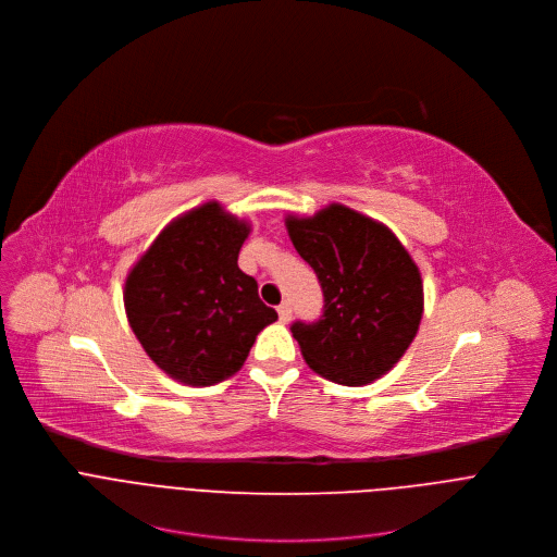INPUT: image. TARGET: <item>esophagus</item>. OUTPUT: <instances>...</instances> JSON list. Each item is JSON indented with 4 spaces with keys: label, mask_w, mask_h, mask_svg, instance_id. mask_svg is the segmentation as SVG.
<instances>
[{
    "label": "esophagus",
    "mask_w": 557,
    "mask_h": 557,
    "mask_svg": "<svg viewBox=\"0 0 557 557\" xmlns=\"http://www.w3.org/2000/svg\"><path fill=\"white\" fill-rule=\"evenodd\" d=\"M276 311H278V320H281L283 324L292 320V305H289V302H281Z\"/></svg>",
    "instance_id": "34e87169"
}]
</instances>
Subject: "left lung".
Instances as JSON below:
<instances>
[{
	"mask_svg": "<svg viewBox=\"0 0 557 557\" xmlns=\"http://www.w3.org/2000/svg\"><path fill=\"white\" fill-rule=\"evenodd\" d=\"M285 226L324 296L318 320L292 324L305 362L345 386L382 377L417 336L419 268L384 224L341 203L305 219L289 214Z\"/></svg>",
	"mask_w": 557,
	"mask_h": 557,
	"instance_id": "1",
	"label": "left lung"
}]
</instances>
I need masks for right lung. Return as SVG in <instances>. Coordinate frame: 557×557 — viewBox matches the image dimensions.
Listing matches in <instances>:
<instances>
[{
	"label": "right lung",
	"instance_id": "1",
	"mask_svg": "<svg viewBox=\"0 0 557 557\" xmlns=\"http://www.w3.org/2000/svg\"><path fill=\"white\" fill-rule=\"evenodd\" d=\"M250 226L208 201L169 224L125 283L129 324L173 380L212 386L235 375L278 313L237 259Z\"/></svg>",
	"mask_w": 557,
	"mask_h": 557
}]
</instances>
